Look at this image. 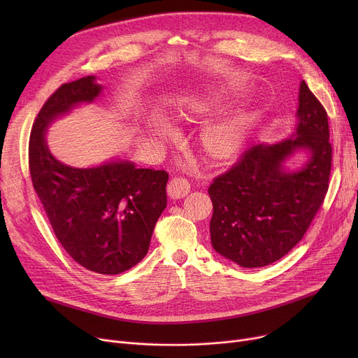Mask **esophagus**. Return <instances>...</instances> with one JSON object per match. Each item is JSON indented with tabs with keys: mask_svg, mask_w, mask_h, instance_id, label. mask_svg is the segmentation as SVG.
<instances>
[{
	"mask_svg": "<svg viewBox=\"0 0 358 358\" xmlns=\"http://www.w3.org/2000/svg\"><path fill=\"white\" fill-rule=\"evenodd\" d=\"M190 182L189 180H185L182 177H176L171 181H169L166 190H168V196L173 199H181L184 196H187L190 193Z\"/></svg>",
	"mask_w": 358,
	"mask_h": 358,
	"instance_id": "34e87169",
	"label": "esophagus"
}]
</instances>
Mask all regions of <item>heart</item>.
Returning a JSON list of instances; mask_svg holds the SVG:
<instances>
[{
    "instance_id": "obj_1",
    "label": "heart",
    "mask_w": 358,
    "mask_h": 358,
    "mask_svg": "<svg viewBox=\"0 0 358 358\" xmlns=\"http://www.w3.org/2000/svg\"><path fill=\"white\" fill-rule=\"evenodd\" d=\"M219 103L217 99H203L196 101L185 110L187 117H193L197 113L204 111ZM245 117L241 115L224 117L204 130L201 136V146L208 157L212 159H228L238 152V149L245 136Z\"/></svg>"
}]
</instances>
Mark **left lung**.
I'll return each mask as SVG.
<instances>
[{
  "instance_id": "obj_1",
  "label": "left lung",
  "mask_w": 358,
  "mask_h": 358,
  "mask_svg": "<svg viewBox=\"0 0 358 358\" xmlns=\"http://www.w3.org/2000/svg\"><path fill=\"white\" fill-rule=\"evenodd\" d=\"M297 117L294 139L247 149L209 187L212 245L241 267H266L285 257L324 204L332 165L328 115L305 81ZM297 148L311 158L300 172L285 173L282 162Z\"/></svg>"
}]
</instances>
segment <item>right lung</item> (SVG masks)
<instances>
[{
    "mask_svg": "<svg viewBox=\"0 0 358 358\" xmlns=\"http://www.w3.org/2000/svg\"><path fill=\"white\" fill-rule=\"evenodd\" d=\"M94 77L62 84L34 119L29 168L52 229L73 261L99 274H120L146 255L155 223L166 208L164 169L127 161L72 168L56 161L45 142L48 124L101 92Z\"/></svg>",
    "mask_w": 358,
    "mask_h": 358,
    "instance_id": "obj_1",
    "label": "right lung"
}]
</instances>
